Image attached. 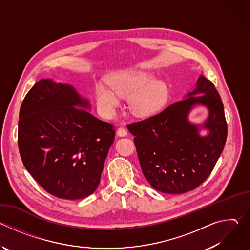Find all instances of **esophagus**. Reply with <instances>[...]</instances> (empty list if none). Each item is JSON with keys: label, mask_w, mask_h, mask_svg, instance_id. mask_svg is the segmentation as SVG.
<instances>
[{"label": "esophagus", "mask_w": 250, "mask_h": 250, "mask_svg": "<svg viewBox=\"0 0 250 250\" xmlns=\"http://www.w3.org/2000/svg\"><path fill=\"white\" fill-rule=\"evenodd\" d=\"M117 134L119 136H125L127 134V129L125 127H120L118 130H117Z\"/></svg>", "instance_id": "obj_1"}]
</instances>
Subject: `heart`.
Segmentation results:
<instances>
[{
  "instance_id": "b5f03b06",
  "label": "heart",
  "mask_w": 250,
  "mask_h": 250,
  "mask_svg": "<svg viewBox=\"0 0 250 250\" xmlns=\"http://www.w3.org/2000/svg\"><path fill=\"white\" fill-rule=\"evenodd\" d=\"M109 88L98 85L96 100L105 118H112L120 104V97H130L129 105L138 116H151L159 112L169 99V87L162 80L144 70L123 71L112 76Z\"/></svg>"
}]
</instances>
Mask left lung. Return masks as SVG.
<instances>
[{
    "instance_id": "1",
    "label": "left lung",
    "mask_w": 250,
    "mask_h": 250,
    "mask_svg": "<svg viewBox=\"0 0 250 250\" xmlns=\"http://www.w3.org/2000/svg\"><path fill=\"white\" fill-rule=\"evenodd\" d=\"M209 109L203 126L190 123L188 115L194 105ZM206 128L209 134L201 137ZM142 173L157 191L183 194L199 187L211 173L222 154L228 125L222 99L213 85L200 75L196 88L161 113L127 125Z\"/></svg>"
}]
</instances>
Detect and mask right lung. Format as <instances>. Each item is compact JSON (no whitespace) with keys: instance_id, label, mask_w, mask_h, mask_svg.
<instances>
[{"instance_id":"obj_1","label":"right lung","mask_w":250,"mask_h":250,"mask_svg":"<svg viewBox=\"0 0 250 250\" xmlns=\"http://www.w3.org/2000/svg\"><path fill=\"white\" fill-rule=\"evenodd\" d=\"M90 108L74 87L42 79L20 111L18 145L25 169L46 192L79 200L93 194L115 140L114 125Z\"/></svg>"}]
</instances>
